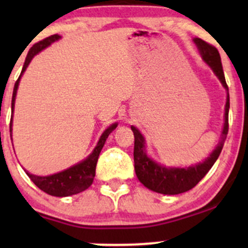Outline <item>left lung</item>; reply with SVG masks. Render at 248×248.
Here are the masks:
<instances>
[{
    "mask_svg": "<svg viewBox=\"0 0 248 248\" xmlns=\"http://www.w3.org/2000/svg\"><path fill=\"white\" fill-rule=\"evenodd\" d=\"M193 41L197 44L204 61L213 70L223 86L229 91L218 50L213 45L201 38H195ZM229 108L230 95L227 93L226 105H225V124L220 142L210 155V157H207L203 163L189 168H166L158 166L157 163L150 160L144 152L143 136L141 135L139 129L132 126L134 138H135L134 140V164H135L136 176L140 179L141 183L148 189L158 193H163V195H178V193L189 191L197 186L199 181L211 169L223 149L224 142L226 140L227 133H229Z\"/></svg>",
    "mask_w": 248,
    "mask_h": 248,
    "instance_id": "8db88e82",
    "label": "left lung"
}]
</instances>
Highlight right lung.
<instances>
[{
    "label": "right lung",
    "mask_w": 248,
    "mask_h": 248,
    "mask_svg": "<svg viewBox=\"0 0 248 248\" xmlns=\"http://www.w3.org/2000/svg\"><path fill=\"white\" fill-rule=\"evenodd\" d=\"M59 38H61L59 35H52L46 37V38H44L43 41H39L38 43H36V44H33L32 46H31L29 53H28L27 58H25L21 76L23 75V72L28 67V65H29L31 59L33 58V56L37 55L39 51H42L46 46H49L51 43H53ZM21 76L18 77V79H17L15 82V86H14L13 99H11V109H13V112L14 106H15L17 87H18V82L19 79H21ZM11 124H13V116H11L10 120V132ZM116 126H118V124H114L105 130L104 134L101 135L100 140L98 142V144H96V147L94 148V150H93V153L88 156L86 160L80 162V163L76 164V166L71 167L69 169L64 170V171L62 172L55 173V175L35 176L28 171L27 175L29 176L31 181H32L42 191L49 193L51 196H56V197H66V196H72L76 195V193L84 191V190H86L91 186L93 179H94L96 162H98L99 154H100L108 135L115 129Z\"/></svg>",
    "instance_id": "obj_1"
}]
</instances>
